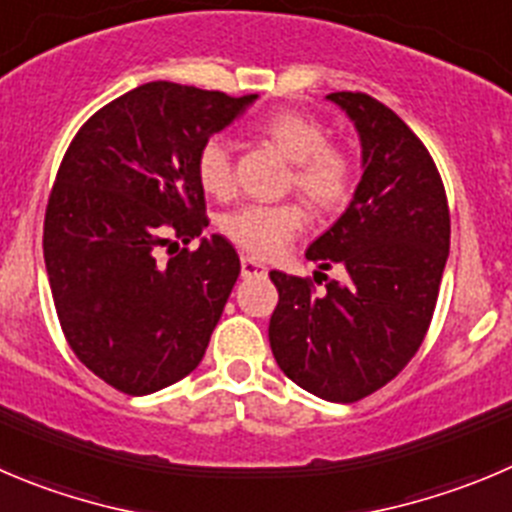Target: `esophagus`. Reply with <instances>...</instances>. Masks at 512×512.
<instances>
[{"instance_id": "esophagus-1", "label": "esophagus", "mask_w": 512, "mask_h": 512, "mask_svg": "<svg viewBox=\"0 0 512 512\" xmlns=\"http://www.w3.org/2000/svg\"><path fill=\"white\" fill-rule=\"evenodd\" d=\"M241 274L246 276H264L266 274V266L259 264L256 259H251V256H241Z\"/></svg>"}]
</instances>
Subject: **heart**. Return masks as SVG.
I'll list each match as a JSON object with an SVG mask.
<instances>
[{"mask_svg":"<svg viewBox=\"0 0 512 512\" xmlns=\"http://www.w3.org/2000/svg\"><path fill=\"white\" fill-rule=\"evenodd\" d=\"M261 133L294 163V186L319 211H334L352 191V160L342 148L326 143L319 120L296 110H279L261 120ZM198 183L211 196H228L233 188L231 148L223 138H208L196 155ZM306 226L299 203H246L221 218V231L233 246L256 259H271Z\"/></svg>","mask_w":512,"mask_h":512,"instance_id":"1","label":"heart"}]
</instances>
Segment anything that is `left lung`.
<instances>
[{
  "label": "left lung",
  "instance_id": "8db88e82",
  "mask_svg": "<svg viewBox=\"0 0 512 512\" xmlns=\"http://www.w3.org/2000/svg\"><path fill=\"white\" fill-rule=\"evenodd\" d=\"M326 100L354 123L362 180L306 259L319 271L342 266L347 279L319 296L306 279L271 271L279 306L269 342L291 382L347 405L384 387L420 349L450 253V211L430 153L387 105L364 92Z\"/></svg>",
  "mask_w": 512,
  "mask_h": 512
}]
</instances>
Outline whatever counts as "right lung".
Listing matches in <instances>:
<instances>
[{"label": "right lung", "instance_id": "add662e5", "mask_svg": "<svg viewBox=\"0 0 512 512\" xmlns=\"http://www.w3.org/2000/svg\"><path fill=\"white\" fill-rule=\"evenodd\" d=\"M259 95L148 82L97 110L62 158L45 213V266L72 352L133 397L201 364L241 261L223 236L163 260L208 226L198 148Z\"/></svg>", "mask_w": 512, "mask_h": 512}]
</instances>
